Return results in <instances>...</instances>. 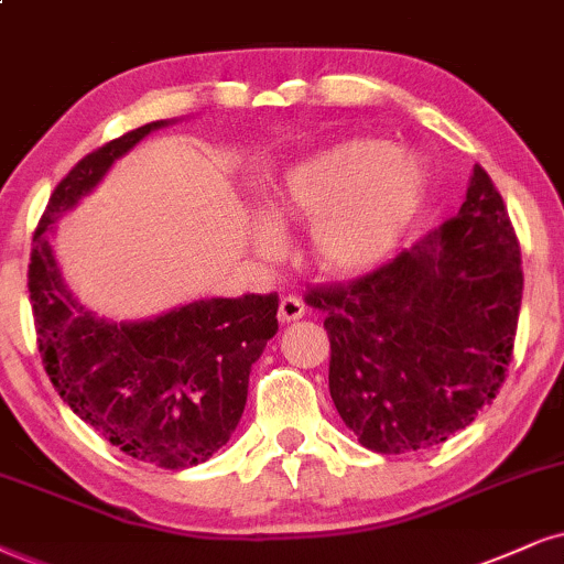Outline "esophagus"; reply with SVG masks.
<instances>
[{
	"mask_svg": "<svg viewBox=\"0 0 564 564\" xmlns=\"http://www.w3.org/2000/svg\"><path fill=\"white\" fill-rule=\"evenodd\" d=\"M305 316V303L297 295H284L280 301V322L290 324Z\"/></svg>",
	"mask_w": 564,
	"mask_h": 564,
	"instance_id": "1",
	"label": "esophagus"
}]
</instances>
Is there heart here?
<instances>
[{"instance_id":"obj_1","label":"heart","mask_w":564,"mask_h":564,"mask_svg":"<svg viewBox=\"0 0 564 564\" xmlns=\"http://www.w3.org/2000/svg\"><path fill=\"white\" fill-rule=\"evenodd\" d=\"M421 164L392 154L387 143H339L288 172L274 217L311 221V259L326 274H352L377 263L398 242L421 204ZM280 229L263 219L256 229L261 253L280 250Z\"/></svg>"}]
</instances>
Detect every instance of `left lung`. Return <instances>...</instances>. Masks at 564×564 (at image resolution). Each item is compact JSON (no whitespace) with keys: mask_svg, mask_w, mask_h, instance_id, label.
<instances>
[{"mask_svg":"<svg viewBox=\"0 0 564 564\" xmlns=\"http://www.w3.org/2000/svg\"><path fill=\"white\" fill-rule=\"evenodd\" d=\"M520 301V242L476 164L457 217L358 280L305 295L326 314L339 419L381 455L447 442L505 384Z\"/></svg>","mask_w":564,"mask_h":564,"instance_id":"left-lung-1","label":"left lung"}]
</instances>
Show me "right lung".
<instances>
[{
  "instance_id": "1",
  "label": "right lung",
  "mask_w": 564,
  "mask_h": 564,
  "mask_svg": "<svg viewBox=\"0 0 564 564\" xmlns=\"http://www.w3.org/2000/svg\"><path fill=\"white\" fill-rule=\"evenodd\" d=\"M164 124L104 143L59 180L33 232L28 290L39 352L69 410L124 455L183 470L232 436L250 366L280 329V297H212L149 322H107L75 301L48 242L57 219L99 185L115 159Z\"/></svg>"
}]
</instances>
